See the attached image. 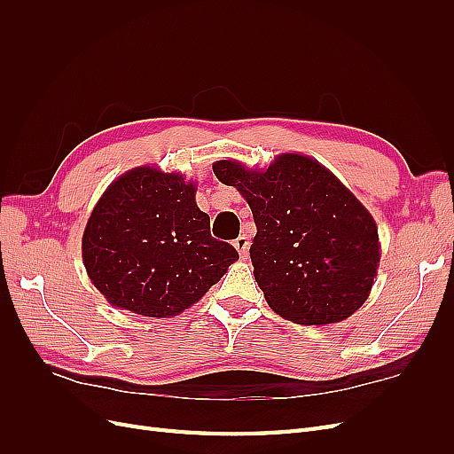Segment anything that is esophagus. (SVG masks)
<instances>
[{"label":"esophagus","mask_w":454,"mask_h":454,"mask_svg":"<svg viewBox=\"0 0 454 454\" xmlns=\"http://www.w3.org/2000/svg\"><path fill=\"white\" fill-rule=\"evenodd\" d=\"M232 244H235V248L239 250V254H240V257H248V248H250V240H248V237H246V235H240L235 242H232Z\"/></svg>","instance_id":"esophagus-1"}]
</instances>
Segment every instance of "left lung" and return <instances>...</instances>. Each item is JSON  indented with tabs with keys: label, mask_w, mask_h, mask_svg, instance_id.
<instances>
[{
	"label": "left lung",
	"mask_w": 454,
	"mask_h": 454,
	"mask_svg": "<svg viewBox=\"0 0 454 454\" xmlns=\"http://www.w3.org/2000/svg\"><path fill=\"white\" fill-rule=\"evenodd\" d=\"M214 174L250 204L254 277L274 312L324 325L365 303L380 261L377 223L318 160L284 153L263 172L217 160Z\"/></svg>",
	"instance_id": "obj_1"
}]
</instances>
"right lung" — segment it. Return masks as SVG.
<instances>
[{
  "instance_id": "obj_1",
  "label": "right lung",
  "mask_w": 454,
  "mask_h": 454,
  "mask_svg": "<svg viewBox=\"0 0 454 454\" xmlns=\"http://www.w3.org/2000/svg\"><path fill=\"white\" fill-rule=\"evenodd\" d=\"M182 174L134 168L106 189L83 232L89 278L109 303L151 318L189 309L239 259L215 240Z\"/></svg>"
}]
</instances>
